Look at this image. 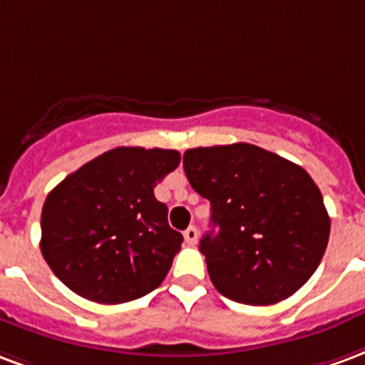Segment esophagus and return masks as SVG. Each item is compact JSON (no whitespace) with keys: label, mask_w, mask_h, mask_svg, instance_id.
<instances>
[{"label":"esophagus","mask_w":365,"mask_h":365,"mask_svg":"<svg viewBox=\"0 0 365 365\" xmlns=\"http://www.w3.org/2000/svg\"><path fill=\"white\" fill-rule=\"evenodd\" d=\"M185 241L188 245H196V241H198V230H196L194 225H190V227L185 231Z\"/></svg>","instance_id":"esophagus-1"}]
</instances>
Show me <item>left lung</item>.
<instances>
[{"mask_svg":"<svg viewBox=\"0 0 365 365\" xmlns=\"http://www.w3.org/2000/svg\"><path fill=\"white\" fill-rule=\"evenodd\" d=\"M182 167L212 204L217 233L202 237L200 251L220 294L272 305L309 280L329 243L331 217L307 171L252 143L186 150Z\"/></svg>","mask_w":365,"mask_h":365,"instance_id":"left-lung-1","label":"left lung"}]
</instances>
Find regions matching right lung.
<instances>
[{
    "label": "right lung",
    "mask_w": 365,
    "mask_h": 365,
    "mask_svg": "<svg viewBox=\"0 0 365 365\" xmlns=\"http://www.w3.org/2000/svg\"><path fill=\"white\" fill-rule=\"evenodd\" d=\"M179 163L175 150L114 148L48 194L41 251L71 292L89 302L124 303L165 280L182 235L171 230L153 188Z\"/></svg>",
    "instance_id": "1"
}]
</instances>
